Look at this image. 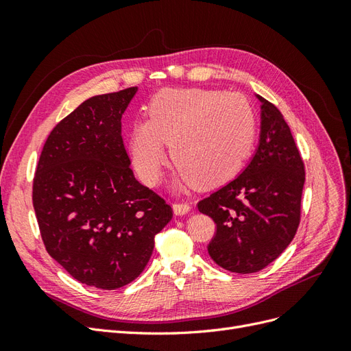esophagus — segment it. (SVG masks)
<instances>
[{
	"label": "esophagus",
	"instance_id": "esophagus-1",
	"mask_svg": "<svg viewBox=\"0 0 351 351\" xmlns=\"http://www.w3.org/2000/svg\"><path fill=\"white\" fill-rule=\"evenodd\" d=\"M173 209H174L176 215H186V214H189L190 206H189V204H174Z\"/></svg>",
	"mask_w": 351,
	"mask_h": 351
}]
</instances>
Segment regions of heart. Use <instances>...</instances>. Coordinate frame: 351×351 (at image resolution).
Segmentation results:
<instances>
[{"mask_svg": "<svg viewBox=\"0 0 351 351\" xmlns=\"http://www.w3.org/2000/svg\"><path fill=\"white\" fill-rule=\"evenodd\" d=\"M149 119L130 134L134 167L146 184L161 178L164 143L186 186L217 187L234 178L256 139V115L239 93L217 89H162L147 105Z\"/></svg>", "mask_w": 351, "mask_h": 351, "instance_id": "heart-1", "label": "heart"}]
</instances>
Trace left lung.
Wrapping results in <instances>:
<instances>
[{
  "label": "left lung",
  "instance_id": "1",
  "mask_svg": "<svg viewBox=\"0 0 351 351\" xmlns=\"http://www.w3.org/2000/svg\"><path fill=\"white\" fill-rule=\"evenodd\" d=\"M261 139L244 171L202 199L199 212L217 231L209 256L230 272L252 274L268 267L289 246L300 224L304 164L282 114L258 97Z\"/></svg>",
  "mask_w": 351,
  "mask_h": 351
}]
</instances>
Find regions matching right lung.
<instances>
[{"instance_id":"obj_1","label":"right lung","mask_w":351,"mask_h":351,"mask_svg":"<svg viewBox=\"0 0 351 351\" xmlns=\"http://www.w3.org/2000/svg\"><path fill=\"white\" fill-rule=\"evenodd\" d=\"M137 88L98 95L62 119L40 152L32 200L42 241L74 280L115 290L149 262L173 209L134 178L121 117Z\"/></svg>"}]
</instances>
